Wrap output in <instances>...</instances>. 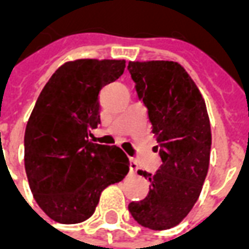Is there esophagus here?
I'll return each mask as SVG.
<instances>
[{
	"mask_svg": "<svg viewBox=\"0 0 249 249\" xmlns=\"http://www.w3.org/2000/svg\"><path fill=\"white\" fill-rule=\"evenodd\" d=\"M137 169H139L137 162L133 159H130V173H137Z\"/></svg>",
	"mask_w": 249,
	"mask_h": 249,
	"instance_id": "esophagus-1",
	"label": "esophagus"
}]
</instances>
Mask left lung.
Here are the masks:
<instances>
[{
	"label": "left lung",
	"instance_id": "obj_1",
	"mask_svg": "<svg viewBox=\"0 0 249 249\" xmlns=\"http://www.w3.org/2000/svg\"><path fill=\"white\" fill-rule=\"evenodd\" d=\"M128 71L148 109L162 161L155 175L139 171L151 181L149 193L128 209L145 228L169 230L193 208L208 173L212 137L205 101L178 62H129Z\"/></svg>",
	"mask_w": 249,
	"mask_h": 249
}]
</instances>
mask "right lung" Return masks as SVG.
<instances>
[{"label": "right lung", "instance_id": "1", "mask_svg": "<svg viewBox=\"0 0 249 249\" xmlns=\"http://www.w3.org/2000/svg\"><path fill=\"white\" fill-rule=\"evenodd\" d=\"M124 69V60L66 62L37 98L25 129V171L35 200L57 223L89 219L104 189L129 172L119 146L88 141L100 124L98 93Z\"/></svg>", "mask_w": 249, "mask_h": 249}]
</instances>
